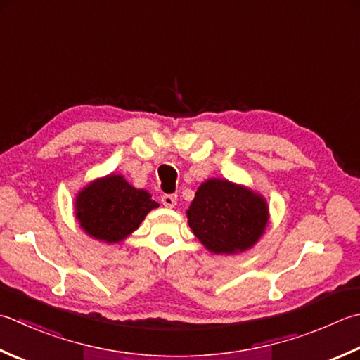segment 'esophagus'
<instances>
[{
  "label": "esophagus",
  "instance_id": "esophagus-1",
  "mask_svg": "<svg viewBox=\"0 0 360 360\" xmlns=\"http://www.w3.org/2000/svg\"><path fill=\"white\" fill-rule=\"evenodd\" d=\"M176 201H178V195L174 193H165L162 196V204H164L165 207H174Z\"/></svg>",
  "mask_w": 360,
  "mask_h": 360
}]
</instances>
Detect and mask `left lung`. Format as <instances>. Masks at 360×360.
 Listing matches in <instances>:
<instances>
[{
  "instance_id": "obj_1",
  "label": "left lung",
  "mask_w": 360,
  "mask_h": 360,
  "mask_svg": "<svg viewBox=\"0 0 360 360\" xmlns=\"http://www.w3.org/2000/svg\"><path fill=\"white\" fill-rule=\"evenodd\" d=\"M188 226L209 251L234 255L255 245L269 221L260 195L226 179H207L187 210Z\"/></svg>"
}]
</instances>
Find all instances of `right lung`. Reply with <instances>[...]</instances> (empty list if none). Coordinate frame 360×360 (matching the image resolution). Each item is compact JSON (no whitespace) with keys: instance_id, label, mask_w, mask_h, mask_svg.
<instances>
[{"instance_id":"1","label":"right lung","mask_w":360,"mask_h":360,"mask_svg":"<svg viewBox=\"0 0 360 360\" xmlns=\"http://www.w3.org/2000/svg\"><path fill=\"white\" fill-rule=\"evenodd\" d=\"M76 218L89 236L114 243L123 240L146 214L159 204L145 190H137L120 174L91 182L76 198Z\"/></svg>"}]
</instances>
